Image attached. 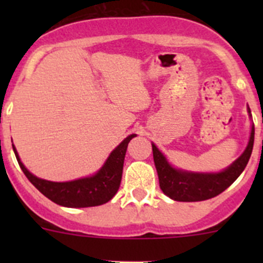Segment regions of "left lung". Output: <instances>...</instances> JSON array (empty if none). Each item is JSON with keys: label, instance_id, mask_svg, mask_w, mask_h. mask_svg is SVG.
I'll return each instance as SVG.
<instances>
[{"label": "left lung", "instance_id": "1", "mask_svg": "<svg viewBox=\"0 0 263 263\" xmlns=\"http://www.w3.org/2000/svg\"><path fill=\"white\" fill-rule=\"evenodd\" d=\"M248 112L251 113L248 108ZM254 141V126H252L251 137L245 153L224 172L214 174L188 173L174 169L166 161L163 154L153 144L154 163L159 177V184L166 196L176 201L195 202L213 198L224 192L242 174L251 158Z\"/></svg>", "mask_w": 263, "mask_h": 263}]
</instances>
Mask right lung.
Here are the masks:
<instances>
[{
  "mask_svg": "<svg viewBox=\"0 0 263 263\" xmlns=\"http://www.w3.org/2000/svg\"><path fill=\"white\" fill-rule=\"evenodd\" d=\"M135 136L136 135H129L128 137H126L112 151L104 165L95 176L62 183L36 178L21 163L14 145L12 148L18 165L26 178L47 198L65 208H90V206H99L108 202L117 193L121 184L127 145Z\"/></svg>",
  "mask_w": 263,
  "mask_h": 263,
  "instance_id": "1",
  "label": "right lung"
}]
</instances>
